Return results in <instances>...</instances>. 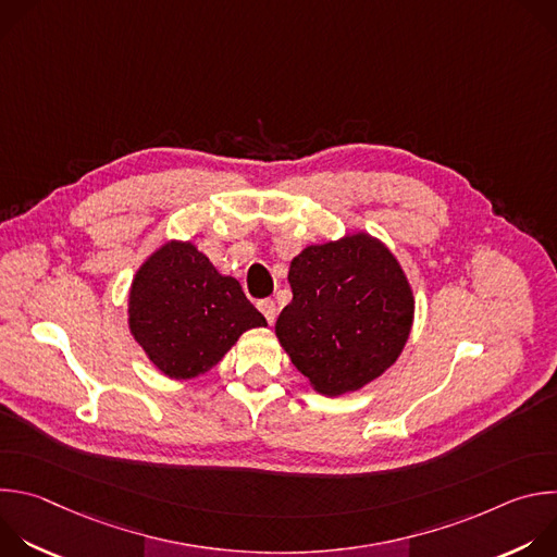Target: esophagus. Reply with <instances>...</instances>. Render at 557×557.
Masks as SVG:
<instances>
[{"instance_id":"esophagus-1","label":"esophagus","mask_w":557,"mask_h":557,"mask_svg":"<svg viewBox=\"0 0 557 557\" xmlns=\"http://www.w3.org/2000/svg\"><path fill=\"white\" fill-rule=\"evenodd\" d=\"M258 308L262 310V314L267 317L269 324L275 322V317H277V304H275L273 299H260V301H258Z\"/></svg>"}]
</instances>
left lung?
Here are the masks:
<instances>
[{
	"mask_svg": "<svg viewBox=\"0 0 557 557\" xmlns=\"http://www.w3.org/2000/svg\"><path fill=\"white\" fill-rule=\"evenodd\" d=\"M293 301L275 335L293 366L326 396L355 392L399 359L414 320L410 282L368 233L310 245L288 269Z\"/></svg>",
	"mask_w": 557,
	"mask_h": 557,
	"instance_id": "8db88e82",
	"label": "left lung"
}]
</instances>
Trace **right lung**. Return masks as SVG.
Returning <instances> with one entry per match:
<instances>
[{
    "mask_svg": "<svg viewBox=\"0 0 557 557\" xmlns=\"http://www.w3.org/2000/svg\"><path fill=\"white\" fill-rule=\"evenodd\" d=\"M129 333L170 379L209 372L251 329L267 326L240 282L218 273L191 243H165L136 271Z\"/></svg>",
    "mask_w": 557,
    "mask_h": 557,
    "instance_id": "add662e5",
    "label": "right lung"
}]
</instances>
